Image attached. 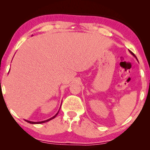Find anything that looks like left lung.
Returning <instances> with one entry per match:
<instances>
[{
    "instance_id": "obj_1",
    "label": "left lung",
    "mask_w": 150,
    "mask_h": 150,
    "mask_svg": "<svg viewBox=\"0 0 150 150\" xmlns=\"http://www.w3.org/2000/svg\"><path fill=\"white\" fill-rule=\"evenodd\" d=\"M129 52H130V54H132V55H133V56H134V57H135V58H136L137 59V57L136 56H135V55H134V53H133L132 52H131V51L130 50H129Z\"/></svg>"
}]
</instances>
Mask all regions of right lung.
I'll return each mask as SVG.
<instances>
[{
	"label": "right lung",
	"mask_w": 150,
	"mask_h": 150,
	"mask_svg": "<svg viewBox=\"0 0 150 150\" xmlns=\"http://www.w3.org/2000/svg\"><path fill=\"white\" fill-rule=\"evenodd\" d=\"M61 108V107H60ZM59 111L57 112V113L54 116H53L52 117H51V118H50V119H48V120H45V121H42V122H30V121H28V120H24L26 121V122H28V123H29V124H43V123H45V122H48V121H50V120H52V119H54L55 117H56L57 115H58V113H59Z\"/></svg>",
	"instance_id": "add662e5"
}]
</instances>
